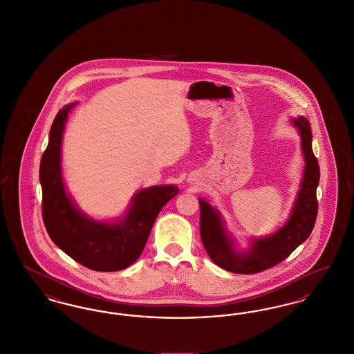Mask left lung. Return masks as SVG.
<instances>
[{"label":"left lung","mask_w":354,"mask_h":354,"mask_svg":"<svg viewBox=\"0 0 354 354\" xmlns=\"http://www.w3.org/2000/svg\"><path fill=\"white\" fill-rule=\"evenodd\" d=\"M293 123L296 127H299L301 134L305 171L301 189L290 219L288 220L284 228L270 237L254 240L251 252L237 254L232 250L231 240L221 225L216 209H212L208 203L199 201L203 245L211 260L223 270L240 274H253L272 268L286 260L304 243L315 227L319 211L316 189L320 180V166L312 150V133L309 122L300 117L293 119Z\"/></svg>","instance_id":"1"}]
</instances>
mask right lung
<instances>
[{
	"instance_id": "add662e5",
	"label": "right lung",
	"mask_w": 354,
	"mask_h": 354,
	"mask_svg": "<svg viewBox=\"0 0 354 354\" xmlns=\"http://www.w3.org/2000/svg\"><path fill=\"white\" fill-rule=\"evenodd\" d=\"M71 103L58 111L49 145L42 153V219L53 243L86 268L115 272L131 266L143 251L153 221L178 194L175 185H158L136 194L131 209L119 224L87 219L68 199L61 176V142Z\"/></svg>"
}]
</instances>
